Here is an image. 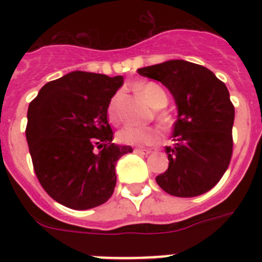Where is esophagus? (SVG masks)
Masks as SVG:
<instances>
[{
	"instance_id": "34e87169",
	"label": "esophagus",
	"mask_w": 262,
	"mask_h": 262,
	"mask_svg": "<svg viewBox=\"0 0 262 262\" xmlns=\"http://www.w3.org/2000/svg\"><path fill=\"white\" fill-rule=\"evenodd\" d=\"M134 152L138 155H149L152 151L151 149H145V148H135V149H134Z\"/></svg>"
}]
</instances>
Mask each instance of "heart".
<instances>
[{
  "label": "heart",
  "mask_w": 262,
  "mask_h": 262,
  "mask_svg": "<svg viewBox=\"0 0 262 262\" xmlns=\"http://www.w3.org/2000/svg\"><path fill=\"white\" fill-rule=\"evenodd\" d=\"M139 94L148 102V105L154 108H161L168 103V94L165 90L156 82H145L138 86ZM120 94L117 93L110 99L107 107L108 119L113 123L119 122V113H118V103H119ZM159 119L163 124L170 123V115L165 111L159 113ZM118 142L127 145H151L160 140V131L154 127H136L126 126L120 129L117 135Z\"/></svg>",
  "instance_id": "obj_1"
}]
</instances>
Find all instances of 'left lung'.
<instances>
[{
    "label": "left lung",
    "instance_id": "left-lung-1",
    "mask_svg": "<svg viewBox=\"0 0 262 262\" xmlns=\"http://www.w3.org/2000/svg\"><path fill=\"white\" fill-rule=\"evenodd\" d=\"M138 73L165 85L178 108L174 143L165 147L169 166L156 182L181 198L209 191L221 181L232 156L235 107L227 86L210 69L185 60L145 67Z\"/></svg>",
    "mask_w": 262,
    "mask_h": 262
}]
</instances>
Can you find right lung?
<instances>
[{
	"label": "right lung",
	"mask_w": 262,
	"mask_h": 262,
	"mask_svg": "<svg viewBox=\"0 0 262 262\" xmlns=\"http://www.w3.org/2000/svg\"><path fill=\"white\" fill-rule=\"evenodd\" d=\"M122 85V76L75 71L47 82L30 102L26 139L34 170L66 207L93 209L114 193L117 161L133 152L111 143L107 122L110 99Z\"/></svg>",
	"instance_id": "obj_1"
}]
</instances>
